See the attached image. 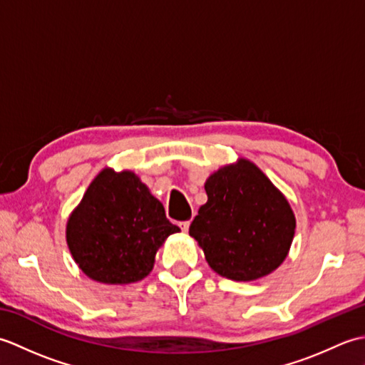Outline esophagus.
Here are the masks:
<instances>
[{
    "instance_id": "34e87169",
    "label": "esophagus",
    "mask_w": 365,
    "mask_h": 365,
    "mask_svg": "<svg viewBox=\"0 0 365 365\" xmlns=\"http://www.w3.org/2000/svg\"><path fill=\"white\" fill-rule=\"evenodd\" d=\"M178 226H180V229H182L183 232H188V229H190V221H182V222H178Z\"/></svg>"
}]
</instances>
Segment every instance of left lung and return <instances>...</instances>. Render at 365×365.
Listing matches in <instances>:
<instances>
[{"instance_id":"obj_1","label":"left lung","mask_w":365,"mask_h":365,"mask_svg":"<svg viewBox=\"0 0 365 365\" xmlns=\"http://www.w3.org/2000/svg\"><path fill=\"white\" fill-rule=\"evenodd\" d=\"M205 192L190 235L213 271L232 281H255L281 265L297 221L289 200L252 161L240 158L218 169L207 178Z\"/></svg>"}]
</instances>
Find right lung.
Wrapping results in <instances>:
<instances>
[{
    "mask_svg": "<svg viewBox=\"0 0 365 365\" xmlns=\"http://www.w3.org/2000/svg\"><path fill=\"white\" fill-rule=\"evenodd\" d=\"M180 232L131 170L105 168L68 216L66 238L84 274L103 284L144 279L165 240Z\"/></svg>",
    "mask_w": 365,
    "mask_h": 365,
    "instance_id": "right-lung-1",
    "label": "right lung"
}]
</instances>
